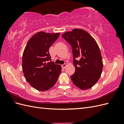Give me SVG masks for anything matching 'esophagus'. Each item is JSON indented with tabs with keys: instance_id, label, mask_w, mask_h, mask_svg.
<instances>
[{
	"instance_id": "esophagus-1",
	"label": "esophagus",
	"mask_w": 124,
	"mask_h": 124,
	"mask_svg": "<svg viewBox=\"0 0 124 124\" xmlns=\"http://www.w3.org/2000/svg\"><path fill=\"white\" fill-rule=\"evenodd\" d=\"M66 66H67V64H66V63H64V64H63V65H62V68H65Z\"/></svg>"
}]
</instances>
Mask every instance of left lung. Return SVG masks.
Returning <instances> with one entry per match:
<instances>
[{"instance_id": "obj_1", "label": "left lung", "mask_w": 124, "mask_h": 124, "mask_svg": "<svg viewBox=\"0 0 124 124\" xmlns=\"http://www.w3.org/2000/svg\"><path fill=\"white\" fill-rule=\"evenodd\" d=\"M71 46L76 68L71 80L82 90L91 88L98 81L103 68L100 50L91 35L81 29H74L62 35Z\"/></svg>"}]
</instances>
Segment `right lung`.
Segmentation results:
<instances>
[{"label": "right lung", "instance_id": "obj_1", "mask_svg": "<svg viewBox=\"0 0 124 124\" xmlns=\"http://www.w3.org/2000/svg\"><path fill=\"white\" fill-rule=\"evenodd\" d=\"M60 33L37 32L26 44L22 58L26 80L32 87L46 91L56 84L62 70L61 65L51 62L49 48Z\"/></svg>", "mask_w": 124, "mask_h": 124}]
</instances>
